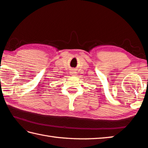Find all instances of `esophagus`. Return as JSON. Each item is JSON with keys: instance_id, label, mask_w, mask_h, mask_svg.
<instances>
[{"instance_id": "34e87169", "label": "esophagus", "mask_w": 148, "mask_h": 148, "mask_svg": "<svg viewBox=\"0 0 148 148\" xmlns=\"http://www.w3.org/2000/svg\"><path fill=\"white\" fill-rule=\"evenodd\" d=\"M76 71L75 70H72V71H71V72H70V74H71L72 76H76Z\"/></svg>"}]
</instances>
